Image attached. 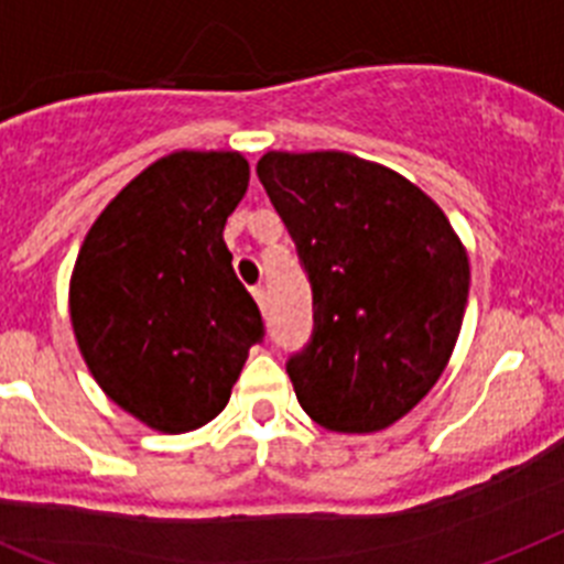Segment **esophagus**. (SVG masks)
I'll return each mask as SVG.
<instances>
[{
	"label": "esophagus",
	"mask_w": 564,
	"mask_h": 564,
	"mask_svg": "<svg viewBox=\"0 0 564 564\" xmlns=\"http://www.w3.org/2000/svg\"><path fill=\"white\" fill-rule=\"evenodd\" d=\"M253 300H256V305H259V311H262V314H268V291H264V285L253 288Z\"/></svg>",
	"instance_id": "esophagus-1"
}]
</instances>
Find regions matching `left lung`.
Listing matches in <instances>:
<instances>
[{
    "instance_id": "8db88e82",
    "label": "left lung",
    "mask_w": 564,
    "mask_h": 564,
    "mask_svg": "<svg viewBox=\"0 0 564 564\" xmlns=\"http://www.w3.org/2000/svg\"><path fill=\"white\" fill-rule=\"evenodd\" d=\"M256 172L314 288V337L288 360L300 406L346 435L392 426L453 357L467 248L430 195L366 158L264 152Z\"/></svg>"
}]
</instances>
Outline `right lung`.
I'll return each mask as SVG.
<instances>
[{
  "instance_id": "obj_1",
  "label": "right lung",
  "mask_w": 564,
  "mask_h": 564,
  "mask_svg": "<svg viewBox=\"0 0 564 564\" xmlns=\"http://www.w3.org/2000/svg\"><path fill=\"white\" fill-rule=\"evenodd\" d=\"M248 181L241 152H170L106 204L80 245L74 337L106 398L149 430L178 435L213 421L262 339L225 245Z\"/></svg>"
}]
</instances>
